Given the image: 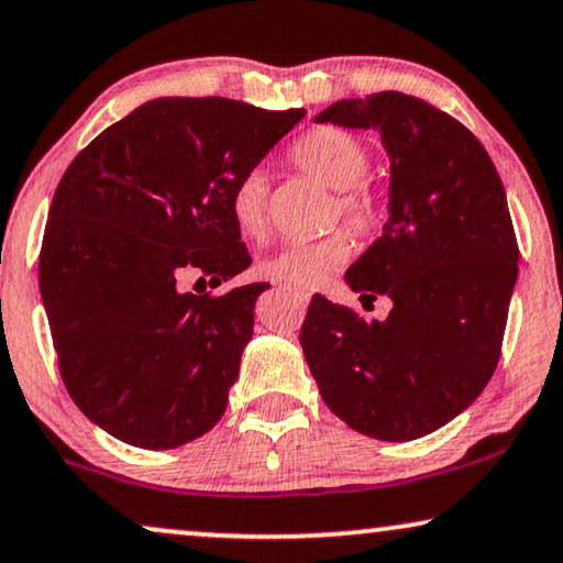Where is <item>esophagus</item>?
I'll return each instance as SVG.
<instances>
[{"mask_svg":"<svg viewBox=\"0 0 563 563\" xmlns=\"http://www.w3.org/2000/svg\"><path fill=\"white\" fill-rule=\"evenodd\" d=\"M284 291H287V295L295 297L299 305H307V302H310V291H305V289H297V287H284Z\"/></svg>","mask_w":563,"mask_h":563,"instance_id":"34e87169","label":"esophagus"}]
</instances>
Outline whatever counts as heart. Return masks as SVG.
<instances>
[{
    "instance_id": "obj_1",
    "label": "heart",
    "mask_w": 563,
    "mask_h": 563,
    "mask_svg": "<svg viewBox=\"0 0 563 563\" xmlns=\"http://www.w3.org/2000/svg\"><path fill=\"white\" fill-rule=\"evenodd\" d=\"M291 164L335 191L333 218H341L353 235H372L387 218V199L374 184L361 181L372 156L356 135L341 128H318L299 137L291 148ZM230 214L245 238L266 235L268 230V176L264 168H249L230 191ZM351 241L330 233L318 241L282 245L258 261V274L289 287H318L328 274L349 264Z\"/></svg>"
}]
</instances>
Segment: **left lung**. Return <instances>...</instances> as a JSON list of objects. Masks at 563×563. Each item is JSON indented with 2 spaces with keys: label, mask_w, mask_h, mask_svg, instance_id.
Segmentation results:
<instances>
[{
  "label": "left lung",
  "mask_w": 563,
  "mask_h": 563,
  "mask_svg": "<svg viewBox=\"0 0 563 563\" xmlns=\"http://www.w3.org/2000/svg\"><path fill=\"white\" fill-rule=\"evenodd\" d=\"M318 122L376 130L389 153V220L345 272L387 320L314 295L299 333L325 405L358 433L415 441L464 412L495 374L518 279L505 187L472 130L426 99H343Z\"/></svg>",
  "instance_id": "8db88e82"
}]
</instances>
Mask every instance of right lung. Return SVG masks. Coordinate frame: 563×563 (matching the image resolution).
Masks as SVG:
<instances>
[{"mask_svg": "<svg viewBox=\"0 0 563 563\" xmlns=\"http://www.w3.org/2000/svg\"><path fill=\"white\" fill-rule=\"evenodd\" d=\"M305 110L161 97L66 168L45 222L41 295L76 407L122 443L176 449L222 418L268 284L191 295L251 266L230 191Z\"/></svg>", "mask_w": 563, "mask_h": 563, "instance_id": "obj_1", "label": "right lung"}]
</instances>
